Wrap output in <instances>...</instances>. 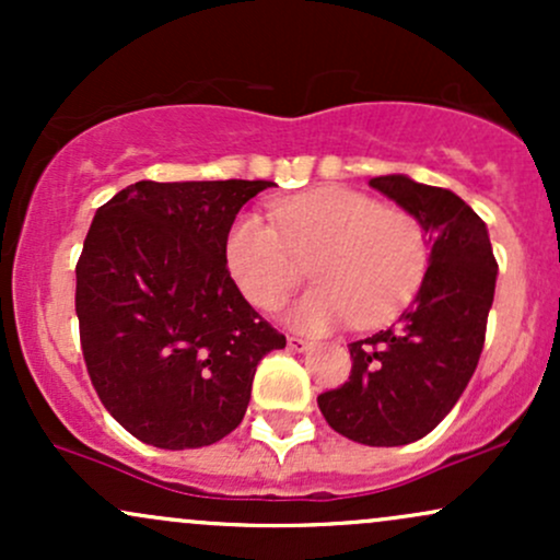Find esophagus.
Returning a JSON list of instances; mask_svg holds the SVG:
<instances>
[{
    "label": "esophagus",
    "mask_w": 560,
    "mask_h": 560,
    "mask_svg": "<svg viewBox=\"0 0 560 560\" xmlns=\"http://www.w3.org/2000/svg\"><path fill=\"white\" fill-rule=\"evenodd\" d=\"M287 347L294 352H305V350H311V342H307V339H300V337H289Z\"/></svg>",
    "instance_id": "34e87169"
}]
</instances>
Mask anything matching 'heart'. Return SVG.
I'll use <instances>...</instances> for the list:
<instances>
[{
	"instance_id": "1",
	"label": "heart",
	"mask_w": 560,
	"mask_h": 560,
	"mask_svg": "<svg viewBox=\"0 0 560 560\" xmlns=\"http://www.w3.org/2000/svg\"><path fill=\"white\" fill-rule=\"evenodd\" d=\"M271 218L276 228L258 213L236 215L223 258L234 284L260 311L284 305L313 260L318 287L287 313L294 329L384 324L413 300L427 276L421 223L358 189L318 186L273 202Z\"/></svg>"
}]
</instances>
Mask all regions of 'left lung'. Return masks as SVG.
Here are the masks:
<instances>
[{
	"label": "left lung",
	"mask_w": 560,
	"mask_h": 560,
	"mask_svg": "<svg viewBox=\"0 0 560 560\" xmlns=\"http://www.w3.org/2000/svg\"><path fill=\"white\" fill-rule=\"evenodd\" d=\"M369 186L395 199L432 242L419 294L387 331L350 342L342 387L318 395L334 432L371 447L421 440L453 410L477 371L498 260L485 221L440 186L378 176Z\"/></svg>",
	"instance_id": "1"
}]
</instances>
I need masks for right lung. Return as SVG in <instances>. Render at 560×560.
I'll list each match as a JSON object with an SVG mask.
<instances>
[{"label":"right lung","mask_w":560,"mask_h":560,"mask_svg":"<svg viewBox=\"0 0 560 560\" xmlns=\"http://www.w3.org/2000/svg\"><path fill=\"white\" fill-rule=\"evenodd\" d=\"M271 182H137L96 210L75 266L81 350L102 405L163 450L244 419L255 369L284 334L242 298L223 242Z\"/></svg>","instance_id":"add662e5"}]
</instances>
